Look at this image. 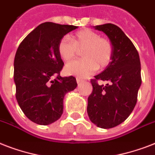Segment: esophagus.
<instances>
[{"mask_svg":"<svg viewBox=\"0 0 155 155\" xmlns=\"http://www.w3.org/2000/svg\"><path fill=\"white\" fill-rule=\"evenodd\" d=\"M76 82H77V84H81V83L84 82V80H82L81 78L77 77V78H76Z\"/></svg>","mask_w":155,"mask_h":155,"instance_id":"34e87169","label":"esophagus"}]
</instances>
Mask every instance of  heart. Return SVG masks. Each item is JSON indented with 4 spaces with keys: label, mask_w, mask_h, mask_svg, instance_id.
I'll use <instances>...</instances> for the list:
<instances>
[{
    "label": "heart",
    "mask_w": 155,
    "mask_h": 155,
    "mask_svg": "<svg viewBox=\"0 0 155 155\" xmlns=\"http://www.w3.org/2000/svg\"><path fill=\"white\" fill-rule=\"evenodd\" d=\"M82 50L81 56L84 59L68 63L64 68L67 75L87 77L94 73L97 68L102 69L107 67L113 52V45L109 40L88 29L76 32L71 40L63 37L58 42V54L64 62L72 60L78 51Z\"/></svg>",
    "instance_id": "heart-1"
}]
</instances>
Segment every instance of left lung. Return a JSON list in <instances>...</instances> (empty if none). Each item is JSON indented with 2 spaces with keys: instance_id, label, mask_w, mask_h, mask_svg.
I'll return each instance as SVG.
<instances>
[{
  "instance_id": "obj_1",
  "label": "left lung",
  "mask_w": 155,
  "mask_h": 155,
  "mask_svg": "<svg viewBox=\"0 0 155 155\" xmlns=\"http://www.w3.org/2000/svg\"><path fill=\"white\" fill-rule=\"evenodd\" d=\"M103 31L113 45L111 62L91 80L92 92L87 98L90 120L102 129H110L125 121L134 108L142 84L141 63L134 45L120 28L107 23L94 26ZM108 81L106 85L97 80Z\"/></svg>"
}]
</instances>
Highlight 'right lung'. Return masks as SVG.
Masks as SVG:
<instances>
[{"label":"right lung","mask_w":155,"mask_h":155,"mask_svg":"<svg viewBox=\"0 0 155 155\" xmlns=\"http://www.w3.org/2000/svg\"><path fill=\"white\" fill-rule=\"evenodd\" d=\"M77 26L40 24L19 45L14 58L16 99L31 121L47 125L60 118L63 99L77 87L75 77H61L63 62L58 44Z\"/></svg>","instance_id":"obj_1"}]
</instances>
